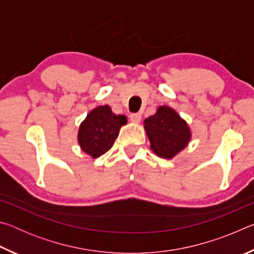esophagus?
I'll list each match as a JSON object with an SVG mask.
<instances>
[{"mask_svg": "<svg viewBox=\"0 0 254 254\" xmlns=\"http://www.w3.org/2000/svg\"><path fill=\"white\" fill-rule=\"evenodd\" d=\"M141 118H142L141 113H131L130 114V120L134 123H139L141 121Z\"/></svg>", "mask_w": 254, "mask_h": 254, "instance_id": "esophagus-1", "label": "esophagus"}]
</instances>
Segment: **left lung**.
Returning <instances> with one entry per match:
<instances>
[{
    "mask_svg": "<svg viewBox=\"0 0 254 254\" xmlns=\"http://www.w3.org/2000/svg\"><path fill=\"white\" fill-rule=\"evenodd\" d=\"M144 128L153 152L162 158H173L190 139L187 123L167 106H160L156 114L145 119Z\"/></svg>",
    "mask_w": 254,
    "mask_h": 254,
    "instance_id": "left-lung-1",
    "label": "left lung"
}]
</instances>
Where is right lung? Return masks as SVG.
<instances>
[{"instance_id": "1", "label": "right lung", "mask_w": 254, "mask_h": 254, "mask_svg": "<svg viewBox=\"0 0 254 254\" xmlns=\"http://www.w3.org/2000/svg\"><path fill=\"white\" fill-rule=\"evenodd\" d=\"M126 123L124 115L112 113L111 107L107 105L96 107L79 127L78 142L83 151L93 158L104 154L112 148L120 127Z\"/></svg>"}]
</instances>
